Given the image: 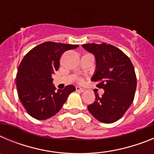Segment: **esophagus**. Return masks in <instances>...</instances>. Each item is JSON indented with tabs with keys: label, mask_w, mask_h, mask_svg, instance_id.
I'll return each mask as SVG.
<instances>
[{
	"label": "esophagus",
	"mask_w": 154,
	"mask_h": 154,
	"mask_svg": "<svg viewBox=\"0 0 154 154\" xmlns=\"http://www.w3.org/2000/svg\"><path fill=\"white\" fill-rule=\"evenodd\" d=\"M76 91H78V92H84V89L81 88L79 86H76Z\"/></svg>",
	"instance_id": "esophagus-1"
}]
</instances>
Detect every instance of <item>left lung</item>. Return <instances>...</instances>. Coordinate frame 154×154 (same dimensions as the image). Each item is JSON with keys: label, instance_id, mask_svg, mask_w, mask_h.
I'll return each instance as SVG.
<instances>
[{"label": "left lung", "instance_id": "1", "mask_svg": "<svg viewBox=\"0 0 154 154\" xmlns=\"http://www.w3.org/2000/svg\"><path fill=\"white\" fill-rule=\"evenodd\" d=\"M82 47L96 58V71L91 80L104 89L101 97L88 106V110L99 122L112 123L119 120L133 103L137 76L131 61L120 49L111 45L85 44Z\"/></svg>", "mask_w": 154, "mask_h": 154}]
</instances>
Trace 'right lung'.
Listing matches in <instances>:
<instances>
[{
	"instance_id": "add662e5",
	"label": "right lung",
	"mask_w": 154,
	"mask_h": 154,
	"mask_svg": "<svg viewBox=\"0 0 154 154\" xmlns=\"http://www.w3.org/2000/svg\"><path fill=\"white\" fill-rule=\"evenodd\" d=\"M78 46L46 42L24 57L17 69L16 86L19 99L31 116L44 120L55 116L75 91L72 85L55 91L51 76L59 68L62 54Z\"/></svg>"
}]
</instances>
